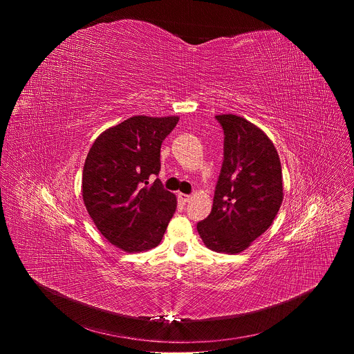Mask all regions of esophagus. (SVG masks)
Returning a JSON list of instances; mask_svg holds the SVG:
<instances>
[{"label": "esophagus", "instance_id": "1", "mask_svg": "<svg viewBox=\"0 0 354 354\" xmlns=\"http://www.w3.org/2000/svg\"><path fill=\"white\" fill-rule=\"evenodd\" d=\"M178 198L182 201V203H187V201L192 198L189 194H185V193H178Z\"/></svg>", "mask_w": 354, "mask_h": 354}]
</instances>
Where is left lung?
Wrapping results in <instances>:
<instances>
[{"label": "left lung", "instance_id": "obj_1", "mask_svg": "<svg viewBox=\"0 0 354 354\" xmlns=\"http://www.w3.org/2000/svg\"><path fill=\"white\" fill-rule=\"evenodd\" d=\"M216 119L225 136L224 161L212 213L197 231L209 249L235 255L273 224L284 196L281 164L257 124L232 113Z\"/></svg>", "mask_w": 354, "mask_h": 354}]
</instances>
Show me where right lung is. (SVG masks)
Wrapping results in <instances>:
<instances>
[{"label": "right lung", "instance_id": "obj_1", "mask_svg": "<svg viewBox=\"0 0 354 354\" xmlns=\"http://www.w3.org/2000/svg\"><path fill=\"white\" fill-rule=\"evenodd\" d=\"M179 116H133L93 141L82 171V200L106 241L134 254L158 246L176 210V196L158 175L161 144Z\"/></svg>", "mask_w": 354, "mask_h": 354}]
</instances>
